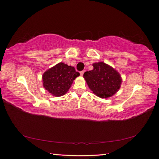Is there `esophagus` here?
Masks as SVG:
<instances>
[{
  "mask_svg": "<svg viewBox=\"0 0 159 159\" xmlns=\"http://www.w3.org/2000/svg\"><path fill=\"white\" fill-rule=\"evenodd\" d=\"M84 72H85V70H83V71H82V72H80V75L82 76L83 75H84Z\"/></svg>",
  "mask_w": 159,
  "mask_h": 159,
  "instance_id": "34e87169",
  "label": "esophagus"
}]
</instances>
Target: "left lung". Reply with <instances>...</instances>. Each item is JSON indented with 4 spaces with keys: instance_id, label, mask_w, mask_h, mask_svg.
<instances>
[{
    "instance_id": "8db88e82",
    "label": "left lung",
    "mask_w": 159,
    "mask_h": 159,
    "mask_svg": "<svg viewBox=\"0 0 159 159\" xmlns=\"http://www.w3.org/2000/svg\"><path fill=\"white\" fill-rule=\"evenodd\" d=\"M93 69L84 73V78L91 91L101 98L113 96L121 86L122 77L118 71L103 61L93 64Z\"/></svg>"
}]
</instances>
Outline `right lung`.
<instances>
[{"mask_svg":"<svg viewBox=\"0 0 159 159\" xmlns=\"http://www.w3.org/2000/svg\"><path fill=\"white\" fill-rule=\"evenodd\" d=\"M80 76L73 66L63 62L58 63L44 72L42 75L43 88L55 97L65 95L70 88L73 80Z\"/></svg>","mask_w":159,"mask_h":159,"instance_id":"add662e5","label":"right lung"}]
</instances>
